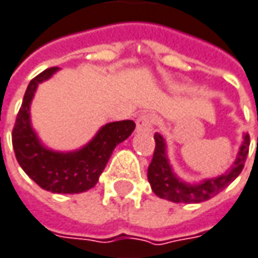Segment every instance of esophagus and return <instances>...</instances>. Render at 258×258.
<instances>
[{"mask_svg":"<svg viewBox=\"0 0 258 258\" xmlns=\"http://www.w3.org/2000/svg\"><path fill=\"white\" fill-rule=\"evenodd\" d=\"M154 125V115L151 114H141L137 118V133H149Z\"/></svg>","mask_w":258,"mask_h":258,"instance_id":"34e87169","label":"esophagus"}]
</instances>
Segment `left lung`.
<instances>
[{
	"label": "left lung",
	"mask_w": 258,
	"mask_h": 258,
	"mask_svg": "<svg viewBox=\"0 0 258 258\" xmlns=\"http://www.w3.org/2000/svg\"><path fill=\"white\" fill-rule=\"evenodd\" d=\"M154 141H156V149H154V154L147 170L149 182H150L153 192L159 198L172 201L176 204H199V202L211 199L212 196L218 195L222 189H225L241 173L247 154H248V147H250V136L244 134L240 151L230 170H227L218 177L205 179L201 183L190 185L180 180L173 173L172 166L167 160V154H166V143L159 133L154 134Z\"/></svg>",
	"instance_id": "left-lung-1"
}]
</instances>
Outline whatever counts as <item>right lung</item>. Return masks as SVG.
<instances>
[{
  "label": "right lung",
  "instance_id": "add662e5",
  "mask_svg": "<svg viewBox=\"0 0 258 258\" xmlns=\"http://www.w3.org/2000/svg\"><path fill=\"white\" fill-rule=\"evenodd\" d=\"M59 68H50L30 81L13 128V147L18 164L37 185L53 194H81L94 187L114 149L136 128L134 121L108 122L85 147L76 151H53L40 143L30 122V104L39 84Z\"/></svg>",
  "mask_w": 258,
  "mask_h": 258
}]
</instances>
